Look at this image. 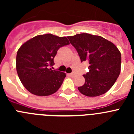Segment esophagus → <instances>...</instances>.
I'll return each instance as SVG.
<instances>
[{"label":"esophagus","mask_w":134,"mask_h":134,"mask_svg":"<svg viewBox=\"0 0 134 134\" xmlns=\"http://www.w3.org/2000/svg\"><path fill=\"white\" fill-rule=\"evenodd\" d=\"M68 75H69L70 76H71V77H74V76H75V74H74V73H70V74H69Z\"/></svg>","instance_id":"1"}]
</instances>
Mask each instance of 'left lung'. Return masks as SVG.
<instances>
[{"instance_id": "left-lung-1", "label": "left lung", "mask_w": 134, "mask_h": 134, "mask_svg": "<svg viewBox=\"0 0 134 134\" xmlns=\"http://www.w3.org/2000/svg\"><path fill=\"white\" fill-rule=\"evenodd\" d=\"M68 38L81 62L89 64V72L83 75L85 82L78 87L79 91L87 97L107 93L120 74L121 55L118 48L102 37L88 34H76Z\"/></svg>"}]
</instances>
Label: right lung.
<instances>
[{
	"mask_svg": "<svg viewBox=\"0 0 134 134\" xmlns=\"http://www.w3.org/2000/svg\"><path fill=\"white\" fill-rule=\"evenodd\" d=\"M66 37L40 35L26 41L16 54V68L25 88L37 96H48L60 88L66 74L49 68L61 47L69 45Z\"/></svg>",
	"mask_w": 134,
	"mask_h": 134,
	"instance_id": "add662e5",
	"label": "right lung"
}]
</instances>
